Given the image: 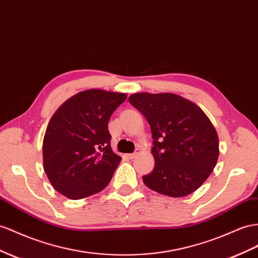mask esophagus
Here are the masks:
<instances>
[{
    "mask_svg": "<svg viewBox=\"0 0 258 258\" xmlns=\"http://www.w3.org/2000/svg\"><path fill=\"white\" fill-rule=\"evenodd\" d=\"M139 153H140V150H137L135 153H131V154H128V157L130 159H134V158H136L138 156Z\"/></svg>",
    "mask_w": 258,
    "mask_h": 258,
    "instance_id": "1",
    "label": "esophagus"
}]
</instances>
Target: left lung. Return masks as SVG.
Instances as JSON below:
<instances>
[{
	"label": "left lung",
	"instance_id": "8db88e82",
	"mask_svg": "<svg viewBox=\"0 0 258 258\" xmlns=\"http://www.w3.org/2000/svg\"><path fill=\"white\" fill-rule=\"evenodd\" d=\"M129 102L149 121L154 169L143 176L151 190L182 198L210 177L219 155L218 135L196 103L173 93L139 92Z\"/></svg>",
	"mask_w": 258,
	"mask_h": 258
}]
</instances>
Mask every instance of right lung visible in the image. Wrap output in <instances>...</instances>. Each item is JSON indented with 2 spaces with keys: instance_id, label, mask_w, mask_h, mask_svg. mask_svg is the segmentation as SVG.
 <instances>
[{
  "instance_id": "add662e5",
  "label": "right lung",
  "mask_w": 258,
  "mask_h": 258,
  "mask_svg": "<svg viewBox=\"0 0 258 258\" xmlns=\"http://www.w3.org/2000/svg\"><path fill=\"white\" fill-rule=\"evenodd\" d=\"M126 99V93L89 89L52 116L43 138V168L64 197L85 199L109 183L121 157L110 148L108 121Z\"/></svg>"
}]
</instances>
